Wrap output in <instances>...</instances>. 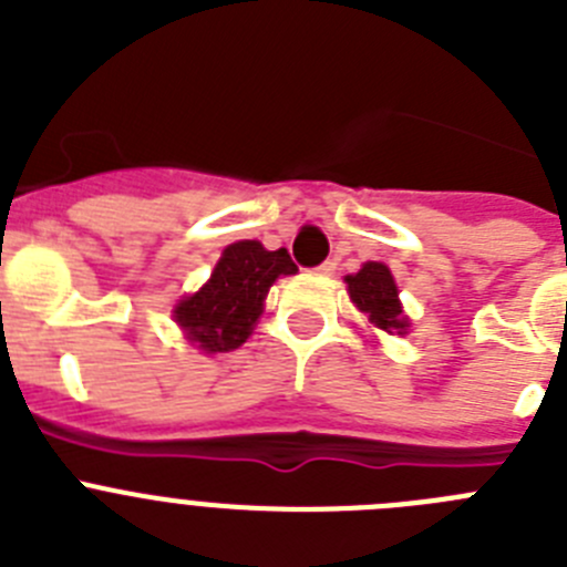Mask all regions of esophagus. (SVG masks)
Listing matches in <instances>:
<instances>
[{
	"instance_id": "1",
	"label": "esophagus",
	"mask_w": 567,
	"mask_h": 567,
	"mask_svg": "<svg viewBox=\"0 0 567 567\" xmlns=\"http://www.w3.org/2000/svg\"><path fill=\"white\" fill-rule=\"evenodd\" d=\"M334 272V260H323L318 267V275H332Z\"/></svg>"
}]
</instances>
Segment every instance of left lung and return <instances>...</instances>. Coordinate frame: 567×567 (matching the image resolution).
<instances>
[{
	"instance_id": "8db88e82",
	"label": "left lung",
	"mask_w": 567,
	"mask_h": 567,
	"mask_svg": "<svg viewBox=\"0 0 567 567\" xmlns=\"http://www.w3.org/2000/svg\"><path fill=\"white\" fill-rule=\"evenodd\" d=\"M346 287L354 307L369 318V323L383 329L385 334H405L409 318L403 315V303L398 298V284L385 264L369 260L360 272L346 275Z\"/></svg>"
}]
</instances>
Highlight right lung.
I'll return each instance as SVG.
<instances>
[{"label": "right lung", "instance_id": "add662e5", "mask_svg": "<svg viewBox=\"0 0 567 567\" xmlns=\"http://www.w3.org/2000/svg\"><path fill=\"white\" fill-rule=\"evenodd\" d=\"M295 272L287 249L269 252L258 240H238L224 249L207 284L175 303L173 318L202 352H233L252 334L269 287Z\"/></svg>", "mask_w": 567, "mask_h": 567}]
</instances>
